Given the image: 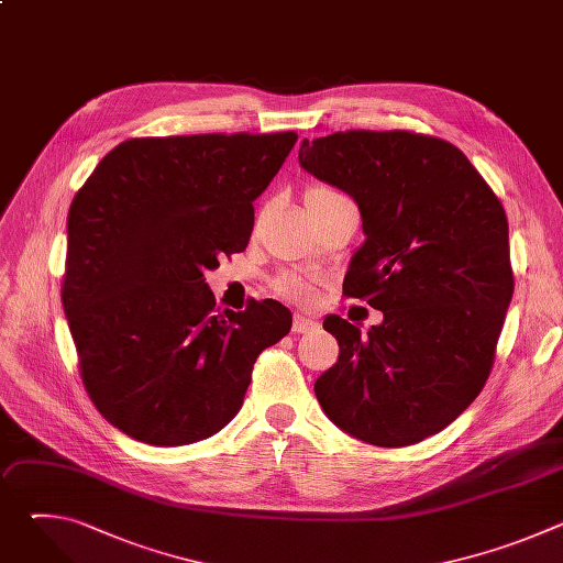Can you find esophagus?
I'll return each mask as SVG.
<instances>
[{"mask_svg":"<svg viewBox=\"0 0 563 563\" xmlns=\"http://www.w3.org/2000/svg\"><path fill=\"white\" fill-rule=\"evenodd\" d=\"M316 328H318V320H313L309 316H302V313L294 316V323H291V332L294 334H305V332L316 330Z\"/></svg>","mask_w":563,"mask_h":563,"instance_id":"1","label":"esophagus"}]
</instances>
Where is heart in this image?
Listing matches in <instances>:
<instances>
[{"label": "heart", "instance_id": "heart-1", "mask_svg": "<svg viewBox=\"0 0 563 563\" xmlns=\"http://www.w3.org/2000/svg\"><path fill=\"white\" fill-rule=\"evenodd\" d=\"M336 196H343L339 194L336 189L332 187H311L307 194H305V202L307 207H316L320 202L325 200H332ZM272 289L280 296V298H287V300H309L311 294H313V283L300 274H291V272H283V274H276L272 278Z\"/></svg>", "mask_w": 563, "mask_h": 563}]
</instances>
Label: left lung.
Instances as JSON below:
<instances>
[{"mask_svg": "<svg viewBox=\"0 0 563 563\" xmlns=\"http://www.w3.org/2000/svg\"><path fill=\"white\" fill-rule=\"evenodd\" d=\"M298 159L356 200L367 240L343 294L383 311L367 334L325 318L341 352L313 385L318 404L365 443H419L490 376L515 289L504 205L461 148L415 131L302 140Z\"/></svg>", "mask_w": 563, "mask_h": 563, "instance_id": "obj_1", "label": "left lung"}]
</instances>
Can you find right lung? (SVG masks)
Wrapping results in <instances>:
<instances>
[{
    "label": "right lung",
    "mask_w": 563,
    "mask_h": 563,
    "mask_svg": "<svg viewBox=\"0 0 563 563\" xmlns=\"http://www.w3.org/2000/svg\"><path fill=\"white\" fill-rule=\"evenodd\" d=\"M296 140L131 137L75 194L62 305L93 406L131 439L169 448L216 434L261 352L289 332L276 300L220 311L205 272L247 250L254 200Z\"/></svg>",
    "instance_id": "obj_1"
}]
</instances>
